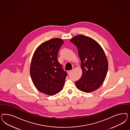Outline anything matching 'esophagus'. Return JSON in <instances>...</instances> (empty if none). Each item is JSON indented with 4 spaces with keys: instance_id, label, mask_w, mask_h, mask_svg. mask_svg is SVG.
I'll use <instances>...</instances> for the list:
<instances>
[{
    "instance_id": "1",
    "label": "esophagus",
    "mask_w": 130,
    "mask_h": 130,
    "mask_svg": "<svg viewBox=\"0 0 130 130\" xmlns=\"http://www.w3.org/2000/svg\"><path fill=\"white\" fill-rule=\"evenodd\" d=\"M72 71V70H70V71H67V73H68V74H70L71 72Z\"/></svg>"
}]
</instances>
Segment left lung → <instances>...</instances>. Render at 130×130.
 Instances as JSON below:
<instances>
[{
  "label": "left lung",
  "instance_id": "left-lung-1",
  "mask_svg": "<svg viewBox=\"0 0 130 130\" xmlns=\"http://www.w3.org/2000/svg\"><path fill=\"white\" fill-rule=\"evenodd\" d=\"M78 50L82 76L75 84L80 91L90 93L98 89L105 80L108 61L102 47L94 39L79 35L71 40Z\"/></svg>",
  "mask_w": 130,
  "mask_h": 130
}]
</instances>
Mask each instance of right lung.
<instances>
[{"instance_id": "add662e5", "label": "right lung", "mask_w": 130, "mask_h": 130, "mask_svg": "<svg viewBox=\"0 0 130 130\" xmlns=\"http://www.w3.org/2000/svg\"><path fill=\"white\" fill-rule=\"evenodd\" d=\"M63 39H52L41 44L36 49L30 66V74L37 89L53 96L63 89L67 73L62 69L57 56Z\"/></svg>"}]
</instances>
